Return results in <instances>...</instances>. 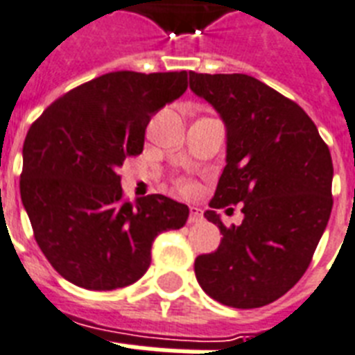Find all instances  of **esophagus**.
Wrapping results in <instances>:
<instances>
[{
    "instance_id": "34e87169",
    "label": "esophagus",
    "mask_w": 355,
    "mask_h": 355,
    "mask_svg": "<svg viewBox=\"0 0 355 355\" xmlns=\"http://www.w3.org/2000/svg\"><path fill=\"white\" fill-rule=\"evenodd\" d=\"M204 218V215H202V209H200V207H189V218H187V223L189 224H197V223H200V220H202Z\"/></svg>"
}]
</instances>
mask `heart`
<instances>
[{
    "label": "heart",
    "mask_w": 355,
    "mask_h": 355,
    "mask_svg": "<svg viewBox=\"0 0 355 355\" xmlns=\"http://www.w3.org/2000/svg\"><path fill=\"white\" fill-rule=\"evenodd\" d=\"M180 189H182L184 193H191L195 187H193L191 182H182V184H180Z\"/></svg>",
    "instance_id": "obj_1"
}]
</instances>
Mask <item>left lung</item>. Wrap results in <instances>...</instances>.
Segmentation results:
<instances>
[{"label":"left lung","instance_id":"1","mask_svg":"<svg viewBox=\"0 0 355 355\" xmlns=\"http://www.w3.org/2000/svg\"><path fill=\"white\" fill-rule=\"evenodd\" d=\"M189 87L226 125V168L204 213L223 239L198 255L195 275L226 306H264L304 275L327 227L330 149L297 103L257 78L189 73ZM237 203L245 204L243 224L226 228L214 209Z\"/></svg>","mask_w":355,"mask_h":355}]
</instances>
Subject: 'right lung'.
Masks as SVG:
<instances>
[{
	"instance_id": "add662e5",
	"label": "right lung",
	"mask_w": 355,
	"mask_h": 355,
	"mask_svg": "<svg viewBox=\"0 0 355 355\" xmlns=\"http://www.w3.org/2000/svg\"><path fill=\"white\" fill-rule=\"evenodd\" d=\"M187 73L116 71L58 98L31 125L19 180L37 246L63 279L87 290L137 282L158 233L189 207L164 195L123 198L118 168L144 149L155 112L182 96Z\"/></svg>"
}]
</instances>
